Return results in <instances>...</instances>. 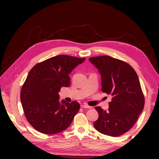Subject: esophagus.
I'll return each instance as SVG.
<instances>
[{
    "instance_id": "1",
    "label": "esophagus",
    "mask_w": 159,
    "mask_h": 159,
    "mask_svg": "<svg viewBox=\"0 0 159 159\" xmlns=\"http://www.w3.org/2000/svg\"><path fill=\"white\" fill-rule=\"evenodd\" d=\"M80 107L83 108V109H92V107L87 105V104H81V105H80Z\"/></svg>"
}]
</instances>
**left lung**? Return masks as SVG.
I'll list each match as a JSON object with an SVG mask.
<instances>
[{"label":"left lung","instance_id":"obj_1","mask_svg":"<svg viewBox=\"0 0 159 159\" xmlns=\"http://www.w3.org/2000/svg\"><path fill=\"white\" fill-rule=\"evenodd\" d=\"M89 60L100 74L102 92L112 96L108 111L96 107L99 116L93 126L106 135H121L134 126L143 109L139 78L129 64L111 57H93Z\"/></svg>","mask_w":159,"mask_h":159}]
</instances>
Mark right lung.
<instances>
[{"instance_id": "1", "label": "right lung", "mask_w": 159, "mask_h": 159, "mask_svg": "<svg viewBox=\"0 0 159 159\" xmlns=\"http://www.w3.org/2000/svg\"><path fill=\"white\" fill-rule=\"evenodd\" d=\"M85 58L57 55L39 63L30 70L20 92L26 118L43 134L60 133L69 127L80 109L76 101H59L60 89L68 87L69 74Z\"/></svg>"}]
</instances>
